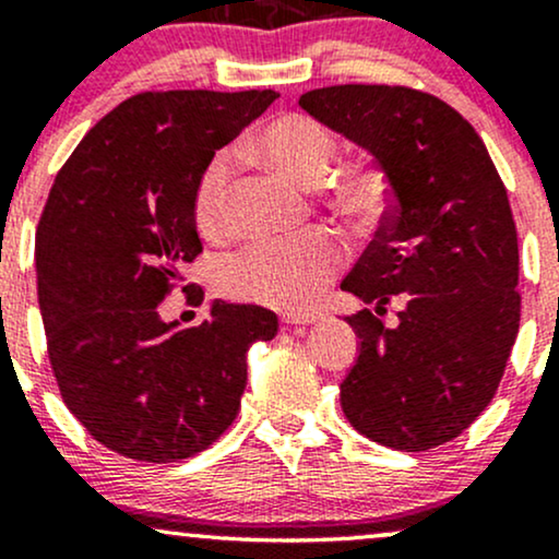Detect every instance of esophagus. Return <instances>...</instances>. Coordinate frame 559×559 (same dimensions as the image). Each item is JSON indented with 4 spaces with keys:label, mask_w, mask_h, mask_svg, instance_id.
<instances>
[{
    "label": "esophagus",
    "mask_w": 559,
    "mask_h": 559,
    "mask_svg": "<svg viewBox=\"0 0 559 559\" xmlns=\"http://www.w3.org/2000/svg\"><path fill=\"white\" fill-rule=\"evenodd\" d=\"M281 320H284L286 325H312V323H318L320 316L318 312H292V316L286 312Z\"/></svg>",
    "instance_id": "esophagus-1"
}]
</instances>
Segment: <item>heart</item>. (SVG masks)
<instances>
[{"mask_svg":"<svg viewBox=\"0 0 559 559\" xmlns=\"http://www.w3.org/2000/svg\"><path fill=\"white\" fill-rule=\"evenodd\" d=\"M252 150L267 168L288 181L312 186L329 176L338 152L331 128L307 115H284L267 123L252 139ZM230 155L207 163L194 189V223L202 236H217L226 226V191L230 181ZM338 213L352 221L373 217L383 199V176L370 165H355L329 189ZM344 262V243L329 230H316L297 241L252 243L221 260L215 284L234 299L260 301L281 310H301L323 292Z\"/></svg>","mask_w":559,"mask_h":559,"instance_id":"b5f03b06","label":"heart"}]
</instances>
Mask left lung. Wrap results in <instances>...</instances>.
I'll use <instances>...</instances> for the list:
<instances>
[{
    "instance_id": "left-lung-1",
    "label": "left lung",
    "mask_w": 559,
    "mask_h": 559,
    "mask_svg": "<svg viewBox=\"0 0 559 559\" xmlns=\"http://www.w3.org/2000/svg\"><path fill=\"white\" fill-rule=\"evenodd\" d=\"M299 107L368 152L389 213L342 288L360 355L342 381L346 420L423 452L460 436L502 381L521 325L518 230L486 144L447 102L404 86L312 88ZM389 300L401 323L382 325Z\"/></svg>"
}]
</instances>
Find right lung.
<instances>
[{
    "mask_svg": "<svg viewBox=\"0 0 559 559\" xmlns=\"http://www.w3.org/2000/svg\"><path fill=\"white\" fill-rule=\"evenodd\" d=\"M275 96L136 94L57 173L36 228L49 362L70 413L123 457L178 463L213 444L239 413L249 346L278 331L258 305L215 301L194 329L157 312L202 252L199 176Z\"/></svg>",
    "mask_w": 559,
    "mask_h": 559,
    "instance_id": "1",
    "label": "right lung"
}]
</instances>
